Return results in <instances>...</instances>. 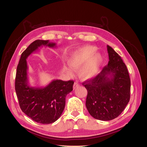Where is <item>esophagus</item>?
<instances>
[{"label":"esophagus","instance_id":"34e87169","mask_svg":"<svg viewBox=\"0 0 147 147\" xmlns=\"http://www.w3.org/2000/svg\"><path fill=\"white\" fill-rule=\"evenodd\" d=\"M79 86H80V84L78 83V82H75L74 84V86H73L74 90H75L76 88H78Z\"/></svg>","mask_w":147,"mask_h":147}]
</instances>
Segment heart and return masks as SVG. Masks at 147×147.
Masks as SVG:
<instances>
[{
	"label": "heart",
	"instance_id": "1",
	"mask_svg": "<svg viewBox=\"0 0 147 147\" xmlns=\"http://www.w3.org/2000/svg\"><path fill=\"white\" fill-rule=\"evenodd\" d=\"M95 46L86 45L78 48L70 55L68 63L71 69L78 70L80 76L83 79H90L98 74L103 63V57L99 53L96 52ZM67 72L72 74V71L67 69Z\"/></svg>",
	"mask_w": 147,
	"mask_h": 147
}]
</instances>
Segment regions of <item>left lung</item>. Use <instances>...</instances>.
I'll use <instances>...</instances> for the list:
<instances>
[{
  "label": "left lung",
  "mask_w": 147,
  "mask_h": 147,
  "mask_svg": "<svg viewBox=\"0 0 147 147\" xmlns=\"http://www.w3.org/2000/svg\"><path fill=\"white\" fill-rule=\"evenodd\" d=\"M109 63L94 78L83 83L88 94L86 107L95 119L110 121L122 113L130 99L131 80L126 65L107 45Z\"/></svg>",
  "instance_id": "8db88e82"
}]
</instances>
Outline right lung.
I'll use <instances>...</instances> for the list:
<instances>
[{
  "label": "right lung",
  "instance_id": "right-lung-1",
  "mask_svg": "<svg viewBox=\"0 0 147 147\" xmlns=\"http://www.w3.org/2000/svg\"><path fill=\"white\" fill-rule=\"evenodd\" d=\"M41 46L54 48L56 43L37 40L23 52L17 66L15 90L23 112L35 122L50 124L61 117L65 107V97L73 90L74 82L53 80L45 87L29 85L26 59Z\"/></svg>",
  "mask_w": 147,
  "mask_h": 147
}]
</instances>
